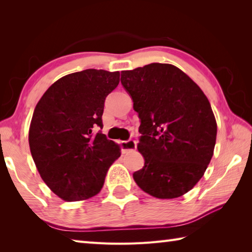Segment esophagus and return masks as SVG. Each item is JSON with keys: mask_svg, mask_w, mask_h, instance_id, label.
Returning <instances> with one entry per match:
<instances>
[{"mask_svg": "<svg viewBox=\"0 0 252 252\" xmlns=\"http://www.w3.org/2000/svg\"><path fill=\"white\" fill-rule=\"evenodd\" d=\"M121 148L123 153H128L131 152V151H135L137 149V142L135 140H127V141H122L121 142Z\"/></svg>", "mask_w": 252, "mask_h": 252, "instance_id": "1", "label": "esophagus"}]
</instances>
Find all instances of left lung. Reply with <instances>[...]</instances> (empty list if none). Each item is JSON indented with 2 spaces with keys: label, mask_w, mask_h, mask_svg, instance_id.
<instances>
[{
  "label": "left lung",
  "mask_w": 252,
  "mask_h": 252,
  "mask_svg": "<svg viewBox=\"0 0 252 252\" xmlns=\"http://www.w3.org/2000/svg\"><path fill=\"white\" fill-rule=\"evenodd\" d=\"M140 127L144 158L133 180L156 198H176L196 184L214 155L217 123L202 89L177 66L150 63L121 72Z\"/></svg>",
  "instance_id": "1"
}]
</instances>
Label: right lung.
Returning <instances> with one entry per match:
<instances>
[{
    "instance_id": "obj_1",
    "label": "right lung",
    "mask_w": 252,
    "mask_h": 252,
    "mask_svg": "<svg viewBox=\"0 0 252 252\" xmlns=\"http://www.w3.org/2000/svg\"><path fill=\"white\" fill-rule=\"evenodd\" d=\"M120 83V72L87 69L61 77L33 112L29 145L43 181L65 202L91 198L103 187L120 145L102 129L104 100Z\"/></svg>"
}]
</instances>
